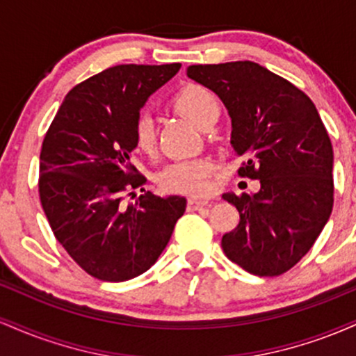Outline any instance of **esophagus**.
<instances>
[{
	"mask_svg": "<svg viewBox=\"0 0 356 356\" xmlns=\"http://www.w3.org/2000/svg\"><path fill=\"white\" fill-rule=\"evenodd\" d=\"M206 206H209L207 199H189L187 201V211H199Z\"/></svg>",
	"mask_w": 356,
	"mask_h": 356,
	"instance_id": "obj_1",
	"label": "esophagus"
}]
</instances>
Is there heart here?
Instances as JSON below:
<instances>
[{
	"mask_svg": "<svg viewBox=\"0 0 356 356\" xmlns=\"http://www.w3.org/2000/svg\"><path fill=\"white\" fill-rule=\"evenodd\" d=\"M172 108L199 129H207L219 117V102L201 85H187L172 99ZM157 132L154 118L149 113H138L134 122V144L140 152L150 154L155 149ZM218 165L211 157H194L175 161L162 167L155 175V182L162 191L172 194L202 195L209 191V179Z\"/></svg>",
	"mask_w": 356,
	"mask_h": 356,
	"instance_id": "heart-1",
	"label": "heart"
}]
</instances>
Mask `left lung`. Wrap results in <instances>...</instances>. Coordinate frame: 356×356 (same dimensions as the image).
Here are the masks:
<instances>
[{
	"mask_svg": "<svg viewBox=\"0 0 356 356\" xmlns=\"http://www.w3.org/2000/svg\"><path fill=\"white\" fill-rule=\"evenodd\" d=\"M187 76L222 100L231 145L257 179L254 195L222 194L239 224L220 241L226 256L256 276H280L312 249L333 209V147L306 93L254 61L192 65Z\"/></svg>",
	"mask_w": 356,
	"mask_h": 356,
	"instance_id": "left-lung-1",
	"label": "left lung"
}]
</instances>
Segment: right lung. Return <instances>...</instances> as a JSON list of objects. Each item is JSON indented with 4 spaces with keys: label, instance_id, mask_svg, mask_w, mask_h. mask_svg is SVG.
I'll return each instance as SVG.
<instances>
[{
    "label": "right lung",
    "instance_id": "right-lung-1",
    "mask_svg": "<svg viewBox=\"0 0 356 356\" xmlns=\"http://www.w3.org/2000/svg\"><path fill=\"white\" fill-rule=\"evenodd\" d=\"M181 63L117 65L73 87L40 154V201L55 238L90 276L110 283L145 273L162 254L186 211L181 195L145 189L130 164L134 122L147 99Z\"/></svg>",
    "mask_w": 356,
    "mask_h": 356
}]
</instances>
